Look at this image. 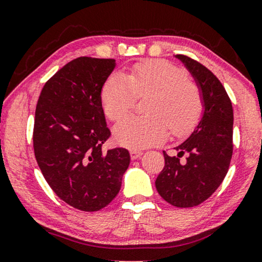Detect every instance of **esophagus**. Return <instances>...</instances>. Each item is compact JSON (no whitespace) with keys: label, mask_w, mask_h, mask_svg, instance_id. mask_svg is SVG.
Segmentation results:
<instances>
[{"label":"esophagus","mask_w":262,"mask_h":262,"mask_svg":"<svg viewBox=\"0 0 262 262\" xmlns=\"http://www.w3.org/2000/svg\"><path fill=\"white\" fill-rule=\"evenodd\" d=\"M143 155L142 151H137V150H131L130 151V156H131V160H137L139 159Z\"/></svg>","instance_id":"esophagus-1"}]
</instances>
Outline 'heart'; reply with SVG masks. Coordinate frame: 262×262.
<instances>
[{"mask_svg": "<svg viewBox=\"0 0 262 262\" xmlns=\"http://www.w3.org/2000/svg\"><path fill=\"white\" fill-rule=\"evenodd\" d=\"M142 96H146L145 116L126 117L113 128L116 142L128 149L159 144L167 138L168 127L175 136L186 134L203 110L199 89L185 70L166 60H148L107 78L101 91L103 111L110 119L119 120Z\"/></svg>", "mask_w": 262, "mask_h": 262, "instance_id": "b5f03b06", "label": "heart"}]
</instances>
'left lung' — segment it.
Returning <instances> with one entry per match:
<instances>
[{
  "label": "left lung",
  "instance_id": "left-lung-1",
  "mask_svg": "<svg viewBox=\"0 0 262 262\" xmlns=\"http://www.w3.org/2000/svg\"><path fill=\"white\" fill-rule=\"evenodd\" d=\"M194 80L203 101L199 123L188 138L175 146L177 155H164V168L155 181L159 194L177 207L196 206L220 187L232 155L234 112L220 80L184 55H177ZM186 155L182 160L181 157Z\"/></svg>",
  "mask_w": 262,
  "mask_h": 262
}]
</instances>
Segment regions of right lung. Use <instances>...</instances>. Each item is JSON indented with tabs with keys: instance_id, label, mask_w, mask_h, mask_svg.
I'll return each mask as SVG.
<instances>
[{
	"instance_id": "right-lung-1",
	"label": "right lung",
	"mask_w": 262,
	"mask_h": 262,
	"mask_svg": "<svg viewBox=\"0 0 262 262\" xmlns=\"http://www.w3.org/2000/svg\"><path fill=\"white\" fill-rule=\"evenodd\" d=\"M116 59L78 57L46 82L35 108L33 146L38 166L63 202L101 210L116 198L130 164L126 149L103 151L111 132L101 91Z\"/></svg>"
}]
</instances>
